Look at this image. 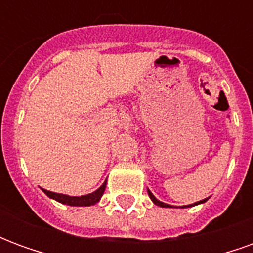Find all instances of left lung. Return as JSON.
<instances>
[{
    "instance_id": "8db88e82",
    "label": "left lung",
    "mask_w": 253,
    "mask_h": 253,
    "mask_svg": "<svg viewBox=\"0 0 253 253\" xmlns=\"http://www.w3.org/2000/svg\"><path fill=\"white\" fill-rule=\"evenodd\" d=\"M148 194H149V196H150V199H152V202H153L154 205H157V206H160V207H172V206H169V205L164 203V202L159 201V199H157V198H156V196H154L149 190H148ZM207 199H209V198H206V199H202V201H199V202H195L194 205H187V206H184V207H191V206H196V205H201V203H205Z\"/></svg>"
}]
</instances>
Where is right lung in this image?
<instances>
[{
  "instance_id": "obj_1",
  "label": "right lung",
  "mask_w": 253,
  "mask_h": 253,
  "mask_svg": "<svg viewBox=\"0 0 253 253\" xmlns=\"http://www.w3.org/2000/svg\"><path fill=\"white\" fill-rule=\"evenodd\" d=\"M105 186H107V180H105L97 190L93 191L92 194L81 196H70L65 195V194H57V192H52V191L43 190V188H42V190H43V192H44L48 198L55 199V201L59 202V203H63V205H69V206H92V205H96V203L101 199V196L104 194Z\"/></svg>"
}]
</instances>
